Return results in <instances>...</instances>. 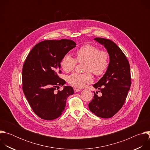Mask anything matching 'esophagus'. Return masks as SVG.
I'll return each instance as SVG.
<instances>
[{
    "mask_svg": "<svg viewBox=\"0 0 150 150\" xmlns=\"http://www.w3.org/2000/svg\"><path fill=\"white\" fill-rule=\"evenodd\" d=\"M74 92L75 93H77V92H79L80 91V90L78 89V88H74Z\"/></svg>",
    "mask_w": 150,
    "mask_h": 150,
    "instance_id": "1",
    "label": "esophagus"
}]
</instances>
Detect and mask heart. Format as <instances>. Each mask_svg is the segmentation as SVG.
Masks as SVG:
<instances>
[{
	"label": "heart",
	"mask_w": 150,
	"mask_h": 150,
	"mask_svg": "<svg viewBox=\"0 0 150 150\" xmlns=\"http://www.w3.org/2000/svg\"><path fill=\"white\" fill-rule=\"evenodd\" d=\"M77 62L83 63L84 74L74 72L67 78V81L72 86L81 88L86 84L93 82V77L90 73L95 75L103 74L109 65V55L108 52L100 50L97 46L86 45L79 48L76 52V59L71 54H67L61 61V67L67 72L72 71L75 67Z\"/></svg>",
	"instance_id": "1"
}]
</instances>
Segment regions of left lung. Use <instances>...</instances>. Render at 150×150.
<instances>
[{"label":"left lung","instance_id":"8db88e82","mask_svg":"<svg viewBox=\"0 0 150 150\" xmlns=\"http://www.w3.org/2000/svg\"><path fill=\"white\" fill-rule=\"evenodd\" d=\"M94 40L106 49L110 62L105 74L93 85L102 96L99 97L94 92V98L88 107L98 117L110 118L122 108L130 89V65L125 54L113 41L103 38Z\"/></svg>","mask_w":150,"mask_h":150}]
</instances>
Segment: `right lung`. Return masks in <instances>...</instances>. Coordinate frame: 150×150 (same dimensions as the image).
Segmentation results:
<instances>
[{"label":"right lung","mask_w":150,"mask_h":150,"mask_svg":"<svg viewBox=\"0 0 150 150\" xmlns=\"http://www.w3.org/2000/svg\"><path fill=\"white\" fill-rule=\"evenodd\" d=\"M71 40H45L30 51L24 63L23 89L33 112L40 118L51 120L59 117L65 110L67 99L74 94L72 87L58 76L60 63L65 54L76 47Z\"/></svg>","instance_id":"obj_1"}]
</instances>
